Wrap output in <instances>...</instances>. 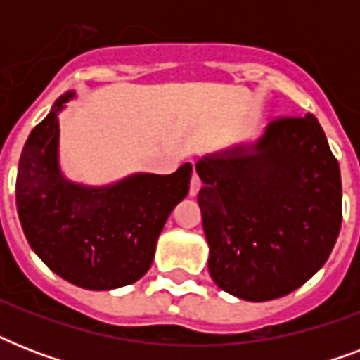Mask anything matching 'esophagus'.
<instances>
[{
	"label": "esophagus",
	"instance_id": "1",
	"mask_svg": "<svg viewBox=\"0 0 360 360\" xmlns=\"http://www.w3.org/2000/svg\"><path fill=\"white\" fill-rule=\"evenodd\" d=\"M200 188H202V181H200L198 174H194L191 179V196H198Z\"/></svg>",
	"mask_w": 360,
	"mask_h": 360
}]
</instances>
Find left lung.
<instances>
[{
    "instance_id": "obj_1",
    "label": "left lung",
    "mask_w": 360,
    "mask_h": 360,
    "mask_svg": "<svg viewBox=\"0 0 360 360\" xmlns=\"http://www.w3.org/2000/svg\"><path fill=\"white\" fill-rule=\"evenodd\" d=\"M209 273L250 302L284 297L327 262L340 233V166L312 114L269 123L196 162Z\"/></svg>"
}]
</instances>
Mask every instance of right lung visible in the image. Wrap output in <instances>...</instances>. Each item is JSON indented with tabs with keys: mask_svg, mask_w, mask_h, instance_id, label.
<instances>
[{
	"mask_svg": "<svg viewBox=\"0 0 360 360\" xmlns=\"http://www.w3.org/2000/svg\"><path fill=\"white\" fill-rule=\"evenodd\" d=\"M75 97L61 95L31 130L18 164L16 209L25 239L53 273L84 290H117L151 267L169 213L188 194L192 164L103 186L70 181L59 164V114Z\"/></svg>",
	"mask_w": 360,
	"mask_h": 360,
	"instance_id": "add662e5",
	"label": "right lung"
}]
</instances>
